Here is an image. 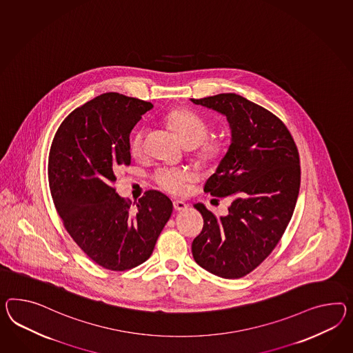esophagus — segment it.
<instances>
[{
	"label": "esophagus",
	"mask_w": 353,
	"mask_h": 353,
	"mask_svg": "<svg viewBox=\"0 0 353 353\" xmlns=\"http://www.w3.org/2000/svg\"><path fill=\"white\" fill-rule=\"evenodd\" d=\"M172 205H174V208H175V211H183V210H185V208H188V205H187L185 202H183V201H179V199L174 201V202H172Z\"/></svg>",
	"instance_id": "esophagus-1"
}]
</instances>
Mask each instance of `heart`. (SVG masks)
I'll use <instances>...</instances> for the list:
<instances>
[{
	"label": "heart",
	"instance_id": "b5f03b06",
	"mask_svg": "<svg viewBox=\"0 0 353 353\" xmlns=\"http://www.w3.org/2000/svg\"><path fill=\"white\" fill-rule=\"evenodd\" d=\"M169 127L179 136L181 142L190 148L194 160L202 166H215L225 157L228 145L223 138H208V121L196 112L187 109L172 110L166 115ZM145 129H137L130 137L129 151L138 157L145 151ZM154 181L161 190L172 194H183L193 172L181 168H163L154 172Z\"/></svg>",
	"mask_w": 353,
	"mask_h": 353
}]
</instances>
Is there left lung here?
Returning <instances> with one entry per match:
<instances>
[{
    "label": "left lung",
    "instance_id": "8db88e82",
    "mask_svg": "<svg viewBox=\"0 0 353 353\" xmlns=\"http://www.w3.org/2000/svg\"><path fill=\"white\" fill-rule=\"evenodd\" d=\"M190 101L225 115L232 143L203 190L232 197L226 216L196 203L203 228L194 261L225 279L250 274L279 243L296 208L301 184L297 145L281 119L235 93Z\"/></svg>",
    "mask_w": 353,
    "mask_h": 353
}]
</instances>
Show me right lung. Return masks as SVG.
Listing matches in <instances>:
<instances>
[{
    "label": "right lung",
    "mask_w": 353,
    "mask_h": 353,
    "mask_svg": "<svg viewBox=\"0 0 353 353\" xmlns=\"http://www.w3.org/2000/svg\"><path fill=\"white\" fill-rule=\"evenodd\" d=\"M152 108L103 93L65 118L50 150V190L65 229L92 261L112 272L143 263L172 216V202L161 192L147 190L133 208L114 187L119 168L130 163V132Z\"/></svg>",
    "instance_id": "add662e5"
}]
</instances>
